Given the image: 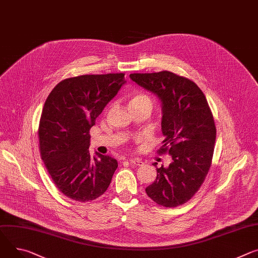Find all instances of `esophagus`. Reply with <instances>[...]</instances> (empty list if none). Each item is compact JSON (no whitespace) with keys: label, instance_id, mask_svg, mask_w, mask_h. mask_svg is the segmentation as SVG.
Instances as JSON below:
<instances>
[{"label":"esophagus","instance_id":"34e87169","mask_svg":"<svg viewBox=\"0 0 258 258\" xmlns=\"http://www.w3.org/2000/svg\"><path fill=\"white\" fill-rule=\"evenodd\" d=\"M130 162L132 163V165H134V166H142V165H144V162L141 160V159H139V158H130Z\"/></svg>","mask_w":258,"mask_h":258}]
</instances>
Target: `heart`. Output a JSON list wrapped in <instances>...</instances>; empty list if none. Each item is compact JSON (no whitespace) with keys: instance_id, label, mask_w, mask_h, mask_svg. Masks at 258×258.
<instances>
[{"instance_id":"b5f03b06","label":"heart","mask_w":258,"mask_h":258,"mask_svg":"<svg viewBox=\"0 0 258 258\" xmlns=\"http://www.w3.org/2000/svg\"><path fill=\"white\" fill-rule=\"evenodd\" d=\"M141 108V107H148L152 108V100L151 98L145 92H137L130 98L128 101V108Z\"/></svg>"}]
</instances>
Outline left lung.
Returning <instances> with one entry per match:
<instances>
[{"instance_id":"8db88e82","label":"left lung","mask_w":258,"mask_h":258,"mask_svg":"<svg viewBox=\"0 0 258 258\" xmlns=\"http://www.w3.org/2000/svg\"><path fill=\"white\" fill-rule=\"evenodd\" d=\"M130 77L160 101L165 139L158 153H169L173 159L168 168L156 169L146 194L160 206H181L199 190L212 162L216 139L212 112L201 88L185 77L169 71Z\"/></svg>"}]
</instances>
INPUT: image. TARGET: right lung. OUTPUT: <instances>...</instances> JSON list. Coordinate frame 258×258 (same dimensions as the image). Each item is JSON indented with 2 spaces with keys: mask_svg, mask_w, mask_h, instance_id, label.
Here are the masks:
<instances>
[{
  "mask_svg": "<svg viewBox=\"0 0 258 258\" xmlns=\"http://www.w3.org/2000/svg\"><path fill=\"white\" fill-rule=\"evenodd\" d=\"M125 82L123 73L68 78L44 104L38 131L41 157L58 190L69 199L93 201L111 183L118 163L98 152L90 157L89 130Z\"/></svg>",
  "mask_w": 258,
  "mask_h": 258,
  "instance_id": "right-lung-1",
  "label": "right lung"
}]
</instances>
